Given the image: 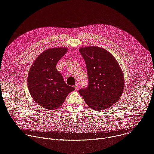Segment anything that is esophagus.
<instances>
[{
	"label": "esophagus",
	"mask_w": 154,
	"mask_h": 154,
	"mask_svg": "<svg viewBox=\"0 0 154 154\" xmlns=\"http://www.w3.org/2000/svg\"><path fill=\"white\" fill-rule=\"evenodd\" d=\"M78 86H79V85H78V84H77H77H75V85L74 86L75 90H77V89H78Z\"/></svg>",
	"instance_id": "34e87169"
}]
</instances>
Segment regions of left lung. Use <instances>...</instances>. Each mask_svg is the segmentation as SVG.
Instances as JSON below:
<instances>
[{
    "mask_svg": "<svg viewBox=\"0 0 154 154\" xmlns=\"http://www.w3.org/2000/svg\"><path fill=\"white\" fill-rule=\"evenodd\" d=\"M79 52L85 61L88 85L79 92L89 106L103 110L121 96L124 87L121 69L113 55L102 48L85 47Z\"/></svg>",
    "mask_w": 154,
    "mask_h": 154,
    "instance_id": "8db88e82",
    "label": "left lung"
}]
</instances>
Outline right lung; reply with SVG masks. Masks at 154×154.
<instances>
[{"mask_svg": "<svg viewBox=\"0 0 154 154\" xmlns=\"http://www.w3.org/2000/svg\"><path fill=\"white\" fill-rule=\"evenodd\" d=\"M67 51V48H59L44 51L34 61L28 75V88L32 98L52 112L60 107L75 90L64 82L56 69L57 63Z\"/></svg>", "mask_w": 154, "mask_h": 154, "instance_id": "add662e5", "label": "right lung"}]
</instances>
